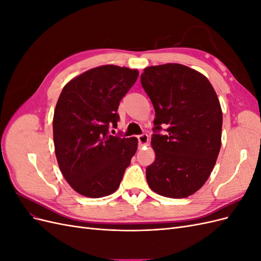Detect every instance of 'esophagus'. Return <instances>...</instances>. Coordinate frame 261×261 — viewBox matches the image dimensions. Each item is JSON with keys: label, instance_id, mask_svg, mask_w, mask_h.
<instances>
[{"label": "esophagus", "instance_id": "obj_1", "mask_svg": "<svg viewBox=\"0 0 261 261\" xmlns=\"http://www.w3.org/2000/svg\"><path fill=\"white\" fill-rule=\"evenodd\" d=\"M149 141V137L147 134H143V135H139L138 136V144H139V147H143V146H146L148 144Z\"/></svg>", "mask_w": 261, "mask_h": 261}]
</instances>
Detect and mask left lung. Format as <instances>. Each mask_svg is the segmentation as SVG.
<instances>
[{"label": "left lung", "instance_id": "1", "mask_svg": "<svg viewBox=\"0 0 261 261\" xmlns=\"http://www.w3.org/2000/svg\"><path fill=\"white\" fill-rule=\"evenodd\" d=\"M155 111V154L146 169L149 187L169 198H185L200 189L215 168L222 136V109L208 78L188 66H149L140 76Z\"/></svg>", "mask_w": 261, "mask_h": 261}]
</instances>
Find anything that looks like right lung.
Listing matches in <instances>:
<instances>
[{
    "label": "right lung",
    "instance_id": "1",
    "mask_svg": "<svg viewBox=\"0 0 261 261\" xmlns=\"http://www.w3.org/2000/svg\"><path fill=\"white\" fill-rule=\"evenodd\" d=\"M137 69L101 65L63 88L53 115L54 150L63 176L89 198L113 194L136 153V137L108 133L118 121L120 101L136 83Z\"/></svg>",
    "mask_w": 261,
    "mask_h": 261
}]
</instances>
